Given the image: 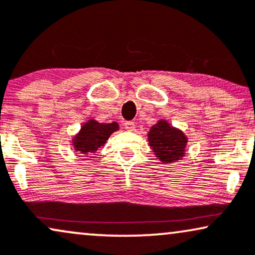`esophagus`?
Masks as SVG:
<instances>
[{"mask_svg": "<svg viewBox=\"0 0 255 255\" xmlns=\"http://www.w3.org/2000/svg\"><path fill=\"white\" fill-rule=\"evenodd\" d=\"M125 128L127 130H129V131H133V130H135V124L133 121H127V122H125Z\"/></svg>", "mask_w": 255, "mask_h": 255, "instance_id": "1", "label": "esophagus"}]
</instances>
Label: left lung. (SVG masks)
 <instances>
[{"label": "left lung", "instance_id": "obj_1", "mask_svg": "<svg viewBox=\"0 0 255 255\" xmlns=\"http://www.w3.org/2000/svg\"><path fill=\"white\" fill-rule=\"evenodd\" d=\"M147 137L150 149L161 162L173 163L186 155L187 135L163 119L151 126Z\"/></svg>", "mask_w": 255, "mask_h": 255}]
</instances>
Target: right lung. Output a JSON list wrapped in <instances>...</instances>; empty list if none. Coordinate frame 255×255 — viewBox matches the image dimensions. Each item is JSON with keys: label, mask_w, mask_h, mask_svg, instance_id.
Instances as JSON below:
<instances>
[{"label": "right lung", "mask_w": 255, "mask_h": 255, "mask_svg": "<svg viewBox=\"0 0 255 255\" xmlns=\"http://www.w3.org/2000/svg\"><path fill=\"white\" fill-rule=\"evenodd\" d=\"M119 130L118 122L104 124L96 121L95 119H89L81 126V129L74 135L72 138V146L74 150L79 151L83 155H92L96 153L100 147L107 142L109 136Z\"/></svg>", "instance_id": "add662e5"}]
</instances>
